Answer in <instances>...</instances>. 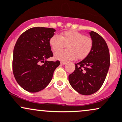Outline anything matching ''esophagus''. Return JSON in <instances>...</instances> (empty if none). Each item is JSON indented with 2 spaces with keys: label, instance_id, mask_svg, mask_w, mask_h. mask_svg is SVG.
Wrapping results in <instances>:
<instances>
[{
  "label": "esophagus",
  "instance_id": "esophagus-1",
  "mask_svg": "<svg viewBox=\"0 0 122 122\" xmlns=\"http://www.w3.org/2000/svg\"><path fill=\"white\" fill-rule=\"evenodd\" d=\"M66 63V62H65V61H61V64H62V65H65Z\"/></svg>",
  "mask_w": 122,
  "mask_h": 122
}]
</instances>
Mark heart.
<instances>
[{"mask_svg": "<svg viewBox=\"0 0 122 122\" xmlns=\"http://www.w3.org/2000/svg\"><path fill=\"white\" fill-rule=\"evenodd\" d=\"M50 46L54 51L62 49L66 44L68 50L55 53L54 57L61 61L74 60L75 57L82 60L86 57L93 47V40L91 37L74 30L63 32L60 36L54 34L50 38Z\"/></svg>", "mask_w": 122, "mask_h": 122, "instance_id": "heart-1", "label": "heart"}]
</instances>
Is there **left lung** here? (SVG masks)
Returning a JSON list of instances; mask_svg holds the SVG:
<instances>
[{
  "label": "left lung",
  "instance_id": "obj_1",
  "mask_svg": "<svg viewBox=\"0 0 122 122\" xmlns=\"http://www.w3.org/2000/svg\"><path fill=\"white\" fill-rule=\"evenodd\" d=\"M93 47L89 54L75 64L69 75V82L76 91L84 95L97 92L104 82L110 66V54L105 40L96 32L89 33Z\"/></svg>",
  "mask_w": 122,
  "mask_h": 122
}]
</instances>
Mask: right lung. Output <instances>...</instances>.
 Returning a JSON list of instances; mask_svg holds the SVG:
<instances>
[{
	"label": "right lung",
	"instance_id": "obj_1",
	"mask_svg": "<svg viewBox=\"0 0 122 122\" xmlns=\"http://www.w3.org/2000/svg\"><path fill=\"white\" fill-rule=\"evenodd\" d=\"M55 31L52 28H31L22 33L16 41L13 72L17 82L27 91L37 92L44 89L60 64L58 60L47 61L53 57L49 41Z\"/></svg>",
	"mask_w": 122,
	"mask_h": 122
}]
</instances>
